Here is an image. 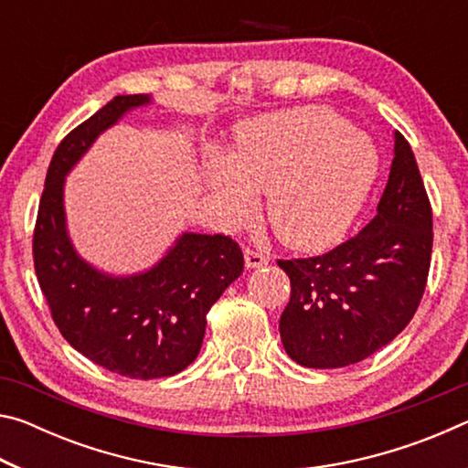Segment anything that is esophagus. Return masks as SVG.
Listing matches in <instances>:
<instances>
[{"mask_svg": "<svg viewBox=\"0 0 468 468\" xmlns=\"http://www.w3.org/2000/svg\"><path fill=\"white\" fill-rule=\"evenodd\" d=\"M243 260H245V268H262L268 262H271V258L264 256L262 251H253V250H245L243 251Z\"/></svg>", "mask_w": 468, "mask_h": 468, "instance_id": "34e87169", "label": "esophagus"}]
</instances>
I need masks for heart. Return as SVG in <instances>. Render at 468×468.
Returning <instances> with one entry per match:
<instances>
[{
    "instance_id": "1",
    "label": "heart",
    "mask_w": 468,
    "mask_h": 468,
    "mask_svg": "<svg viewBox=\"0 0 468 468\" xmlns=\"http://www.w3.org/2000/svg\"><path fill=\"white\" fill-rule=\"evenodd\" d=\"M378 154L330 109L307 107L237 125L229 154L210 150L204 177L227 223L241 225L266 192V217L289 248L335 245L374 186Z\"/></svg>"
}]
</instances>
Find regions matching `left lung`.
I'll use <instances>...</instances> for the list:
<instances>
[{
    "label": "left lung",
    "instance_id": "8db88e82",
    "mask_svg": "<svg viewBox=\"0 0 468 468\" xmlns=\"http://www.w3.org/2000/svg\"><path fill=\"white\" fill-rule=\"evenodd\" d=\"M431 206L413 150L394 132L390 177L374 220L324 256L279 260L291 301L279 328L299 366L346 367L407 328L431 260Z\"/></svg>",
    "mask_w": 468,
    "mask_h": 468
}]
</instances>
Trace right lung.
Segmentation results:
<instances>
[{
  "label": "right lung",
  "instance_id": "right-lung-1",
  "mask_svg": "<svg viewBox=\"0 0 468 468\" xmlns=\"http://www.w3.org/2000/svg\"><path fill=\"white\" fill-rule=\"evenodd\" d=\"M150 94H122L61 140L47 171L33 253L53 322L78 353L113 374L133 379L184 371L200 353L206 314L243 272V253L231 237L181 233L144 272L109 274L76 251L68 233L63 187L102 132Z\"/></svg>",
  "mask_w": 468,
  "mask_h": 468
}]
</instances>
